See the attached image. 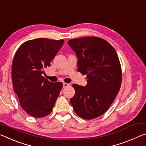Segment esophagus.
I'll return each mask as SVG.
<instances>
[{
	"label": "esophagus",
	"mask_w": 146,
	"mask_h": 146,
	"mask_svg": "<svg viewBox=\"0 0 146 146\" xmlns=\"http://www.w3.org/2000/svg\"><path fill=\"white\" fill-rule=\"evenodd\" d=\"M69 86V84H68V83H66V82L63 83V87L64 88H66V87Z\"/></svg>",
	"instance_id": "obj_1"
}]
</instances>
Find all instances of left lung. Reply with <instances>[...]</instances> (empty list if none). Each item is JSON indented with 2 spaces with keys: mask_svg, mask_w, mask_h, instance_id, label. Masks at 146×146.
<instances>
[{
  "mask_svg": "<svg viewBox=\"0 0 146 146\" xmlns=\"http://www.w3.org/2000/svg\"><path fill=\"white\" fill-rule=\"evenodd\" d=\"M68 45L78 58V71L87 75L85 87L73 84L71 105L78 116L92 119L108 109L119 91L121 67L114 48L96 36L72 39Z\"/></svg>",
  "mask_w": 146,
  "mask_h": 146,
  "instance_id": "left-lung-1",
  "label": "left lung"
}]
</instances>
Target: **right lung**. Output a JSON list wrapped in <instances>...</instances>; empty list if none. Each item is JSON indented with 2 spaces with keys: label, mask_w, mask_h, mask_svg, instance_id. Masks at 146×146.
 <instances>
[{
  "label": "right lung",
  "mask_w": 146,
  "mask_h": 146,
  "mask_svg": "<svg viewBox=\"0 0 146 146\" xmlns=\"http://www.w3.org/2000/svg\"><path fill=\"white\" fill-rule=\"evenodd\" d=\"M63 40L38 38L23 43L16 51L11 66L13 88L25 112L36 118L52 112L63 86L43 77L44 69L51 62L64 43Z\"/></svg>",
  "instance_id": "1"
}]
</instances>
